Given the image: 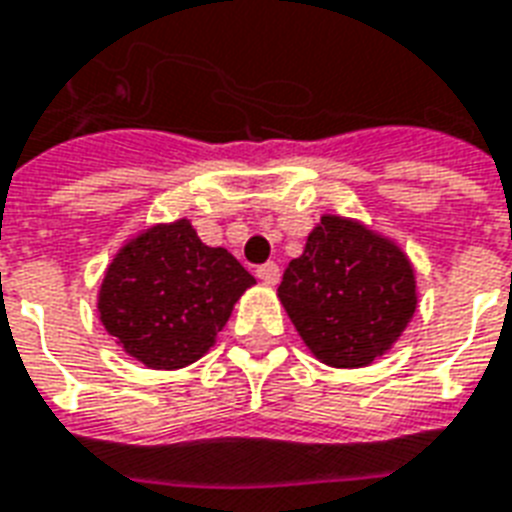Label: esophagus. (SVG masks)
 I'll use <instances>...</instances> for the list:
<instances>
[{"label":"esophagus","instance_id":"1","mask_svg":"<svg viewBox=\"0 0 512 512\" xmlns=\"http://www.w3.org/2000/svg\"><path fill=\"white\" fill-rule=\"evenodd\" d=\"M257 279L263 282V285L274 287L279 282V266L276 263H266V266L257 268Z\"/></svg>","mask_w":512,"mask_h":512}]
</instances>
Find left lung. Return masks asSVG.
<instances>
[{
  "label": "left lung",
  "mask_w": 512,
  "mask_h": 512,
  "mask_svg": "<svg viewBox=\"0 0 512 512\" xmlns=\"http://www.w3.org/2000/svg\"><path fill=\"white\" fill-rule=\"evenodd\" d=\"M276 295L309 352L333 369H361L391 352L418 309L407 252L339 214L312 227Z\"/></svg>",
  "instance_id": "8db88e82"
}]
</instances>
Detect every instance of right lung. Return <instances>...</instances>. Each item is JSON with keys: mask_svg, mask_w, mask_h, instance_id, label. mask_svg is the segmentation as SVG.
<instances>
[{"mask_svg": "<svg viewBox=\"0 0 512 512\" xmlns=\"http://www.w3.org/2000/svg\"><path fill=\"white\" fill-rule=\"evenodd\" d=\"M255 285L236 257L206 246L187 217L127 238L105 268L97 314L121 350L149 369L203 358Z\"/></svg>", "mask_w": 512, "mask_h": 512, "instance_id": "right-lung-1", "label": "right lung"}]
</instances>
